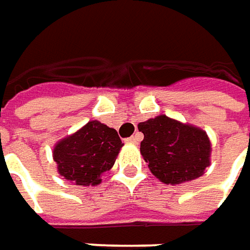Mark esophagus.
<instances>
[{
    "mask_svg": "<svg viewBox=\"0 0 250 250\" xmlns=\"http://www.w3.org/2000/svg\"><path fill=\"white\" fill-rule=\"evenodd\" d=\"M139 141H141V134H135V135H132L130 138L125 139L127 144H138Z\"/></svg>",
    "mask_w": 250,
    "mask_h": 250,
    "instance_id": "esophagus-1",
    "label": "esophagus"
}]
</instances>
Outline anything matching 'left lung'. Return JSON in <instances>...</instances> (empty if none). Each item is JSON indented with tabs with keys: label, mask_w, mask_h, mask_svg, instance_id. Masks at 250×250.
<instances>
[{
	"label": "left lung",
	"mask_w": 250,
	"mask_h": 250,
	"mask_svg": "<svg viewBox=\"0 0 250 250\" xmlns=\"http://www.w3.org/2000/svg\"><path fill=\"white\" fill-rule=\"evenodd\" d=\"M138 130L144 132L141 154L161 182L194 181L209 166L210 142L201 128L160 115L139 123Z\"/></svg>",
	"instance_id": "8db88e82"
}]
</instances>
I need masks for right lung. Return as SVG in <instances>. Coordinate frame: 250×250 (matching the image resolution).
I'll use <instances>...</instances> for the list:
<instances>
[{
    "instance_id": "add662e5",
    "label": "right lung",
    "mask_w": 250,
    "mask_h": 250,
    "mask_svg": "<svg viewBox=\"0 0 250 250\" xmlns=\"http://www.w3.org/2000/svg\"><path fill=\"white\" fill-rule=\"evenodd\" d=\"M123 144L118 131L98 120L61 139L53 149L57 171L67 181L79 186H97L109 171Z\"/></svg>"
}]
</instances>
